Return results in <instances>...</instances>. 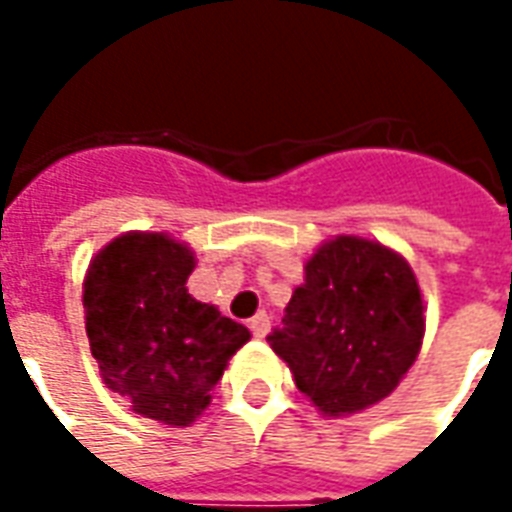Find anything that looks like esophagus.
Here are the masks:
<instances>
[{"label":"esophagus","mask_w":512,"mask_h":512,"mask_svg":"<svg viewBox=\"0 0 512 512\" xmlns=\"http://www.w3.org/2000/svg\"><path fill=\"white\" fill-rule=\"evenodd\" d=\"M249 329H252L255 337H266L268 329H271V318H268L266 312H257L255 318L249 321Z\"/></svg>","instance_id":"34e87169"}]
</instances>
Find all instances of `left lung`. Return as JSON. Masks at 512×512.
Returning a JSON list of instances; mask_svg holds the SVG:
<instances>
[{"label":"left lung","instance_id":"8db88e82","mask_svg":"<svg viewBox=\"0 0 512 512\" xmlns=\"http://www.w3.org/2000/svg\"><path fill=\"white\" fill-rule=\"evenodd\" d=\"M425 307L403 257L378 241L337 235L318 246L268 345L312 406L345 417L384 400L417 362Z\"/></svg>","mask_w":512,"mask_h":512}]
</instances>
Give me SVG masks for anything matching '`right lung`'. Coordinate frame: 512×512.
<instances>
[{"instance_id": "right-lung-1", "label": "right lung", "mask_w": 512, "mask_h": 512, "mask_svg": "<svg viewBox=\"0 0 512 512\" xmlns=\"http://www.w3.org/2000/svg\"><path fill=\"white\" fill-rule=\"evenodd\" d=\"M194 252L167 233H126L84 277V326L104 384L131 411L191 425L230 356L252 337L186 290Z\"/></svg>"}]
</instances>
